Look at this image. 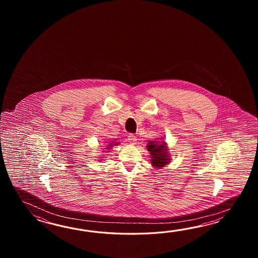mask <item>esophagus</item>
<instances>
[{
  "instance_id": "obj_1",
  "label": "esophagus",
  "mask_w": 258,
  "mask_h": 258,
  "mask_svg": "<svg viewBox=\"0 0 258 258\" xmlns=\"http://www.w3.org/2000/svg\"><path fill=\"white\" fill-rule=\"evenodd\" d=\"M128 140H129V142H136L137 141V137L134 134H129L128 135Z\"/></svg>"
}]
</instances>
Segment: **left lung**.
<instances>
[{"label": "left lung", "mask_w": 258, "mask_h": 258, "mask_svg": "<svg viewBox=\"0 0 258 258\" xmlns=\"http://www.w3.org/2000/svg\"><path fill=\"white\" fill-rule=\"evenodd\" d=\"M148 151L152 156V165L156 168H161L164 167L165 165L168 164L169 161V154L166 150L165 143L162 144H157V143L150 141L148 146Z\"/></svg>", "instance_id": "8db88e82"}]
</instances>
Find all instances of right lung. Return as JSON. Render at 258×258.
<instances>
[{"label": "right lung", "instance_id": "obj_1", "mask_svg": "<svg viewBox=\"0 0 258 258\" xmlns=\"http://www.w3.org/2000/svg\"><path fill=\"white\" fill-rule=\"evenodd\" d=\"M111 146H112V145H111ZM108 148H109V147H108Z\"/></svg>", "mask_w": 258, "mask_h": 258}]
</instances>
